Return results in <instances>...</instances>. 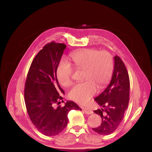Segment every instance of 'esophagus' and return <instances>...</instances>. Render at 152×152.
<instances>
[{
	"label": "esophagus",
	"instance_id": "1",
	"mask_svg": "<svg viewBox=\"0 0 152 152\" xmlns=\"http://www.w3.org/2000/svg\"><path fill=\"white\" fill-rule=\"evenodd\" d=\"M83 110L84 112L87 114H93V110H91L89 108H87V107H83Z\"/></svg>",
	"mask_w": 152,
	"mask_h": 152
}]
</instances>
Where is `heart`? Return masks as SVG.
<instances>
[{
	"instance_id": "b5f03b06",
	"label": "heart",
	"mask_w": 152,
	"mask_h": 152,
	"mask_svg": "<svg viewBox=\"0 0 152 152\" xmlns=\"http://www.w3.org/2000/svg\"><path fill=\"white\" fill-rule=\"evenodd\" d=\"M74 65L84 69L86 81L75 85L69 92L71 99L79 104H86L97 92L98 87L106 86L112 76L113 59L109 53L94 49L77 50L70 55ZM57 77L62 86L66 87L72 83L73 68L65 59L60 60L57 68Z\"/></svg>"
}]
</instances>
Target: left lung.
Returning a JSON list of instances; mask_svg holds the SVG:
<instances>
[{
	"instance_id": "left-lung-1",
	"label": "left lung",
	"mask_w": 152,
	"mask_h": 152,
	"mask_svg": "<svg viewBox=\"0 0 152 152\" xmlns=\"http://www.w3.org/2000/svg\"><path fill=\"white\" fill-rule=\"evenodd\" d=\"M114 67L110 83L95 102L103 107L94 110L102 118V122L92 128L99 134L108 135L113 133L124 119L128 108L129 98V79L126 68L121 58L114 57Z\"/></svg>"
}]
</instances>
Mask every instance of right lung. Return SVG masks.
Here are the masks:
<instances>
[{
	"mask_svg": "<svg viewBox=\"0 0 152 152\" xmlns=\"http://www.w3.org/2000/svg\"><path fill=\"white\" fill-rule=\"evenodd\" d=\"M66 46L51 42L35 56L27 74L24 99L28 116L37 129L48 136L59 134L67 126L71 110L80 109L73 102L56 107L65 94L57 78V68Z\"/></svg>",
	"mask_w": 152,
	"mask_h": 152,
	"instance_id": "right-lung-1",
	"label": "right lung"
}]
</instances>
